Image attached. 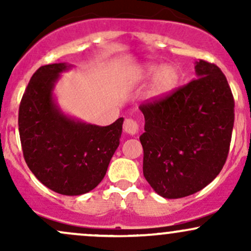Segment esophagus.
Listing matches in <instances>:
<instances>
[{
    "label": "esophagus",
    "mask_w": 251,
    "mask_h": 251,
    "mask_svg": "<svg viewBox=\"0 0 251 251\" xmlns=\"http://www.w3.org/2000/svg\"><path fill=\"white\" fill-rule=\"evenodd\" d=\"M123 127L126 133L131 135L137 134L138 131H139V125H138V123L133 119H125Z\"/></svg>",
    "instance_id": "1"
}]
</instances>
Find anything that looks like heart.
<instances>
[{
	"instance_id": "obj_1",
	"label": "heart",
	"mask_w": 251,
	"mask_h": 251,
	"mask_svg": "<svg viewBox=\"0 0 251 251\" xmlns=\"http://www.w3.org/2000/svg\"><path fill=\"white\" fill-rule=\"evenodd\" d=\"M152 82L148 89V97L152 100H160L170 96L180 81V72L174 65L148 63L139 73V80Z\"/></svg>"
}]
</instances>
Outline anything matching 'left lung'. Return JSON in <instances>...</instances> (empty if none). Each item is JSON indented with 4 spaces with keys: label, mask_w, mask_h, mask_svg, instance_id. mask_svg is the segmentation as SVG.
I'll list each match as a JSON object with an SVG mask.
<instances>
[{
    "label": "left lung",
    "mask_w": 251,
    "mask_h": 251,
    "mask_svg": "<svg viewBox=\"0 0 251 251\" xmlns=\"http://www.w3.org/2000/svg\"><path fill=\"white\" fill-rule=\"evenodd\" d=\"M196 80L139 106L145 132L143 172L158 195L186 197L205 188L226 164L235 120L226 77L214 63L196 61Z\"/></svg>",
    "instance_id": "obj_1"
}]
</instances>
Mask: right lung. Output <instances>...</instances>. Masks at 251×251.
I'll return each instance as SVG.
<instances>
[{"instance_id": "right-lung-1", "label": "right lung", "mask_w": 251, "mask_h": 251, "mask_svg": "<svg viewBox=\"0 0 251 251\" xmlns=\"http://www.w3.org/2000/svg\"><path fill=\"white\" fill-rule=\"evenodd\" d=\"M68 63L40 67L31 76L19 109V132L28 168L57 194L79 196L93 190L119 146L124 118L108 126L83 123L65 114L54 87Z\"/></svg>"}]
</instances>
